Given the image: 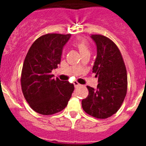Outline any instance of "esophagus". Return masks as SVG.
Returning <instances> with one entry per match:
<instances>
[{"label":"esophagus","instance_id":"34e87169","mask_svg":"<svg viewBox=\"0 0 146 146\" xmlns=\"http://www.w3.org/2000/svg\"><path fill=\"white\" fill-rule=\"evenodd\" d=\"M74 87L77 88V87H78V86H80L81 85L80 84L79 82H77V81H74Z\"/></svg>","mask_w":146,"mask_h":146}]
</instances>
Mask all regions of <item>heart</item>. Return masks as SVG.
Here are the masks:
<instances>
[{"instance_id":"b5f03b06","label":"heart","mask_w":146,"mask_h":146,"mask_svg":"<svg viewBox=\"0 0 146 146\" xmlns=\"http://www.w3.org/2000/svg\"><path fill=\"white\" fill-rule=\"evenodd\" d=\"M74 46L77 47L81 55L90 52V46L86 40H79L74 42Z\"/></svg>"}]
</instances>
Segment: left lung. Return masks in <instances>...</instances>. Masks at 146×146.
I'll use <instances>...</instances> for the list:
<instances>
[{"mask_svg":"<svg viewBox=\"0 0 146 146\" xmlns=\"http://www.w3.org/2000/svg\"><path fill=\"white\" fill-rule=\"evenodd\" d=\"M97 47L93 72L98 77L97 88L87 86L88 95L82 99L84 111L91 116L104 119L121 108L127 91L126 66L117 45L108 37L91 35Z\"/></svg>","mask_w":146,"mask_h":146,"instance_id":"1","label":"left lung"}]
</instances>
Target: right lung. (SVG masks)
Wrapping results in <instances>:
<instances>
[{"label": "right lung", "mask_w": 146, "mask_h": 146, "mask_svg": "<svg viewBox=\"0 0 146 146\" xmlns=\"http://www.w3.org/2000/svg\"><path fill=\"white\" fill-rule=\"evenodd\" d=\"M70 34L47 33L30 47L23 63L21 87L32 109L42 115H52L67 106L74 91L68 81L54 79L52 70L60 63L62 50Z\"/></svg>", "instance_id": "add662e5"}]
</instances>
